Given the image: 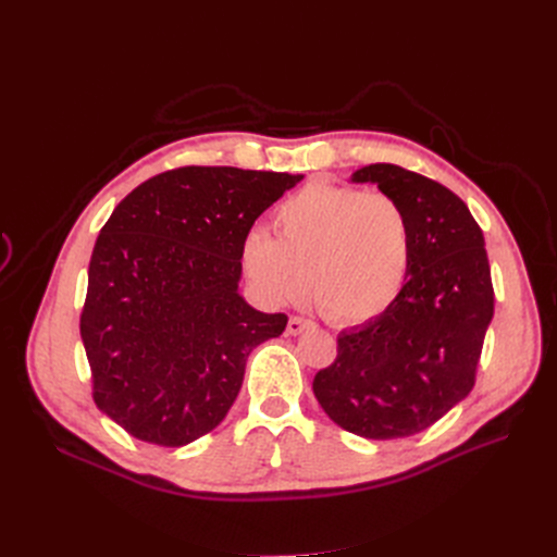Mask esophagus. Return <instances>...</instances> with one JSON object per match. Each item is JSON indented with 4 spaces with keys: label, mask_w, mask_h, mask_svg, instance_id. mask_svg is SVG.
I'll list each match as a JSON object with an SVG mask.
<instances>
[{
    "label": "esophagus",
    "mask_w": 557,
    "mask_h": 557,
    "mask_svg": "<svg viewBox=\"0 0 557 557\" xmlns=\"http://www.w3.org/2000/svg\"><path fill=\"white\" fill-rule=\"evenodd\" d=\"M313 323L309 318H302V315H290L288 318V325H286V334L288 336H298L300 332H305L307 327H311Z\"/></svg>",
    "instance_id": "esophagus-1"
}]
</instances>
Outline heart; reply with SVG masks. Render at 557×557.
<instances>
[{
    "label": "heart",
    "mask_w": 557,
    "mask_h": 557,
    "mask_svg": "<svg viewBox=\"0 0 557 557\" xmlns=\"http://www.w3.org/2000/svg\"><path fill=\"white\" fill-rule=\"evenodd\" d=\"M275 234L252 230L244 269L273 305L300 302L313 286L318 311L363 325L399 298L411 263V223L386 191L313 181L275 212Z\"/></svg>",
    "instance_id": "b5f03b06"
}]
</instances>
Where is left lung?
I'll return each instance as SVG.
<instances>
[{"label":"left lung","instance_id":"8db88e82","mask_svg":"<svg viewBox=\"0 0 557 557\" xmlns=\"http://www.w3.org/2000/svg\"><path fill=\"white\" fill-rule=\"evenodd\" d=\"M355 183L395 196L411 223V263L395 305L338 334V355L313 395L345 431L370 441L416 435L470 395L494 315L485 239L445 185L397 164H370Z\"/></svg>","mask_w":557,"mask_h":557}]
</instances>
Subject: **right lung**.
Listing matches in <instances>:
<instances>
[{"label":"right lung","instance_id":"right-lung-1","mask_svg":"<svg viewBox=\"0 0 557 557\" xmlns=\"http://www.w3.org/2000/svg\"><path fill=\"white\" fill-rule=\"evenodd\" d=\"M302 175L181 166L135 187L101 227L81 338L92 397L133 437L183 447L223 422L252 349L286 327L239 296L257 216Z\"/></svg>","mask_w":557,"mask_h":557}]
</instances>
